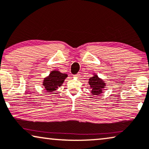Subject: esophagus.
<instances>
[{"label": "esophagus", "instance_id": "1", "mask_svg": "<svg viewBox=\"0 0 149 149\" xmlns=\"http://www.w3.org/2000/svg\"><path fill=\"white\" fill-rule=\"evenodd\" d=\"M74 76L75 77H79V76H80V75H79V74H75V75H74Z\"/></svg>", "mask_w": 149, "mask_h": 149}]
</instances>
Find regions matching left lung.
I'll return each mask as SVG.
<instances>
[{
    "label": "left lung",
    "mask_w": 149,
    "mask_h": 149,
    "mask_svg": "<svg viewBox=\"0 0 149 149\" xmlns=\"http://www.w3.org/2000/svg\"><path fill=\"white\" fill-rule=\"evenodd\" d=\"M88 84L92 88L91 93L93 95H99L102 93V90L106 86L104 81L98 77L96 74L89 79Z\"/></svg>",
    "instance_id": "left-lung-1"
}]
</instances>
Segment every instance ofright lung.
Instances as JSON below:
<instances>
[{"mask_svg": "<svg viewBox=\"0 0 149 149\" xmlns=\"http://www.w3.org/2000/svg\"><path fill=\"white\" fill-rule=\"evenodd\" d=\"M68 74H62L59 71L53 70L50 73L49 76L44 79L42 85L48 93L55 91L58 87L62 86Z\"/></svg>", "mask_w": 149, "mask_h": 149, "instance_id": "obj_1", "label": "right lung"}]
</instances>
